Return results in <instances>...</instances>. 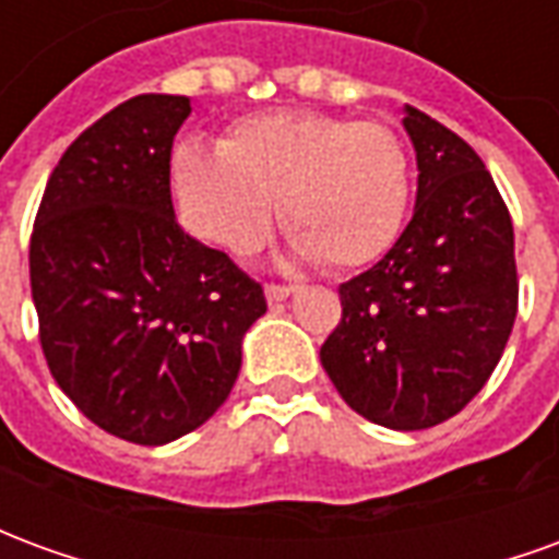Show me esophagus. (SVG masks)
I'll return each instance as SVG.
<instances>
[{
	"mask_svg": "<svg viewBox=\"0 0 559 559\" xmlns=\"http://www.w3.org/2000/svg\"><path fill=\"white\" fill-rule=\"evenodd\" d=\"M293 287H284V284H266V299L269 305L284 302V299H290Z\"/></svg>",
	"mask_w": 559,
	"mask_h": 559,
	"instance_id": "obj_1",
	"label": "esophagus"
}]
</instances>
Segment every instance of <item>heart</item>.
I'll return each instance as SVG.
<instances>
[{
  "mask_svg": "<svg viewBox=\"0 0 559 559\" xmlns=\"http://www.w3.org/2000/svg\"><path fill=\"white\" fill-rule=\"evenodd\" d=\"M173 203L185 230L236 257L251 254L275 218V197L296 263H374L411 209V155L380 122L314 110L245 116L221 148L173 152Z\"/></svg>",
  "mask_w": 559,
  "mask_h": 559,
  "instance_id": "heart-1",
  "label": "heart"
}]
</instances>
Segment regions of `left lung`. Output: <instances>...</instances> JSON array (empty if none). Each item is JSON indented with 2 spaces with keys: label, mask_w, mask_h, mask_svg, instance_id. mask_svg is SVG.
Listing matches in <instances>:
<instances>
[{
  "label": "left lung",
  "mask_w": 559,
  "mask_h": 559,
  "mask_svg": "<svg viewBox=\"0 0 559 559\" xmlns=\"http://www.w3.org/2000/svg\"><path fill=\"white\" fill-rule=\"evenodd\" d=\"M416 206L389 254L341 284L344 314L320 362L353 411L421 431L467 407L500 362L518 314L515 233L481 158L404 104Z\"/></svg>",
  "instance_id": "obj_1"
}]
</instances>
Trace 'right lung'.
Listing matches in <instances>:
<instances>
[{
  "mask_svg": "<svg viewBox=\"0 0 559 559\" xmlns=\"http://www.w3.org/2000/svg\"><path fill=\"white\" fill-rule=\"evenodd\" d=\"M185 95H138L86 128L44 188L29 245L50 374L128 443L194 431L230 395L263 287L176 224L170 152Z\"/></svg>",
  "mask_w": 559,
  "mask_h": 559,
  "instance_id": "right-lung-1",
  "label": "right lung"
}]
</instances>
